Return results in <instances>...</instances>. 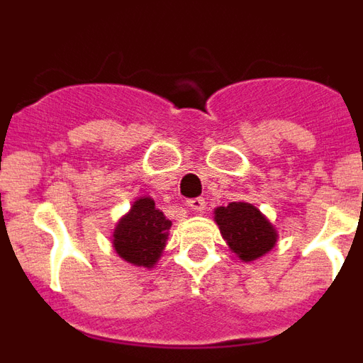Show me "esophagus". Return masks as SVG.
<instances>
[{
	"instance_id": "1",
	"label": "esophagus",
	"mask_w": 363,
	"mask_h": 363,
	"mask_svg": "<svg viewBox=\"0 0 363 363\" xmlns=\"http://www.w3.org/2000/svg\"><path fill=\"white\" fill-rule=\"evenodd\" d=\"M187 207H191L192 211H196V213H201L205 209V200L203 198H191V200L185 201Z\"/></svg>"
}]
</instances>
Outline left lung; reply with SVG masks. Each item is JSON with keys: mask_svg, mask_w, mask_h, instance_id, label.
<instances>
[{"mask_svg": "<svg viewBox=\"0 0 363 363\" xmlns=\"http://www.w3.org/2000/svg\"><path fill=\"white\" fill-rule=\"evenodd\" d=\"M221 238L242 262H255L272 251L278 242L277 227L258 207L247 201H230L214 209Z\"/></svg>", "mask_w": 363, "mask_h": 363, "instance_id": "left-lung-1", "label": "left lung"}]
</instances>
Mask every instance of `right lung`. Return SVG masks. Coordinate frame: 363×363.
I'll return each mask as SVG.
<instances>
[{"instance_id":"obj_1","label":"right lung","mask_w":363,"mask_h":363,"mask_svg":"<svg viewBox=\"0 0 363 363\" xmlns=\"http://www.w3.org/2000/svg\"><path fill=\"white\" fill-rule=\"evenodd\" d=\"M172 221L156 209L150 196L136 198L129 213L118 220L112 230V247L116 255L134 267L152 269L162 258Z\"/></svg>"}]
</instances>
